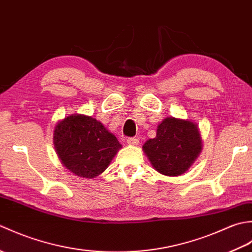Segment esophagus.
<instances>
[{
	"label": "esophagus",
	"instance_id": "esophagus-1",
	"mask_svg": "<svg viewBox=\"0 0 252 252\" xmlns=\"http://www.w3.org/2000/svg\"><path fill=\"white\" fill-rule=\"evenodd\" d=\"M126 143L129 144V145H137V144H138V138L137 137H129L126 140Z\"/></svg>",
	"mask_w": 252,
	"mask_h": 252
}]
</instances>
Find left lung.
<instances>
[{
    "instance_id": "obj_1",
    "label": "left lung",
    "mask_w": 252,
    "mask_h": 252,
    "mask_svg": "<svg viewBox=\"0 0 252 252\" xmlns=\"http://www.w3.org/2000/svg\"><path fill=\"white\" fill-rule=\"evenodd\" d=\"M143 149L159 173L178 176L198 157L201 138L195 123L170 117L160 123L156 137L148 140Z\"/></svg>"
}]
</instances>
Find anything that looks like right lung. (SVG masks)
<instances>
[{
    "mask_svg": "<svg viewBox=\"0 0 252 252\" xmlns=\"http://www.w3.org/2000/svg\"><path fill=\"white\" fill-rule=\"evenodd\" d=\"M54 144L63 164L87 179L104 172L121 148L117 137L99 121L84 115L67 117L58 123Z\"/></svg>",
    "mask_w": 252,
    "mask_h": 252,
    "instance_id": "add662e5",
    "label": "right lung"
}]
</instances>
